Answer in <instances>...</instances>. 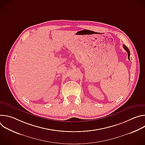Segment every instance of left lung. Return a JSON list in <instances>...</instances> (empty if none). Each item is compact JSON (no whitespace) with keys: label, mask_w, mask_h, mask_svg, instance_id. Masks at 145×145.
<instances>
[{"label":"left lung","mask_w":145,"mask_h":145,"mask_svg":"<svg viewBox=\"0 0 145 145\" xmlns=\"http://www.w3.org/2000/svg\"><path fill=\"white\" fill-rule=\"evenodd\" d=\"M123 48L125 49L126 50V52H127V54H128V59H129V60H130V50H129V49H128V48L126 46V45H123Z\"/></svg>","instance_id":"8db88e82"}]
</instances>
